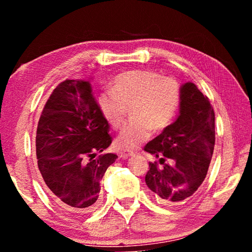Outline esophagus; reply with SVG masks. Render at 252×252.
<instances>
[{
	"label": "esophagus",
	"mask_w": 252,
	"mask_h": 252,
	"mask_svg": "<svg viewBox=\"0 0 252 252\" xmlns=\"http://www.w3.org/2000/svg\"><path fill=\"white\" fill-rule=\"evenodd\" d=\"M131 156H134V152L132 150H125L123 152H121V157L122 158H129Z\"/></svg>",
	"instance_id": "obj_1"
}]
</instances>
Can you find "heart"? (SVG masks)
Segmentation results:
<instances>
[{
	"instance_id": "b5f03b06",
	"label": "heart",
	"mask_w": 252,
	"mask_h": 252,
	"mask_svg": "<svg viewBox=\"0 0 252 252\" xmlns=\"http://www.w3.org/2000/svg\"><path fill=\"white\" fill-rule=\"evenodd\" d=\"M181 102L182 88L178 80L152 70L119 74L112 88L103 89L96 99L102 117L113 129H120L131 106L132 119L117 139L121 148H134L147 141L152 130L167 129L176 119Z\"/></svg>"
}]
</instances>
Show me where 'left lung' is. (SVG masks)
Listing matches in <instances>:
<instances>
[{
    "label": "left lung",
    "mask_w": 252,
    "mask_h": 252,
    "mask_svg": "<svg viewBox=\"0 0 252 252\" xmlns=\"http://www.w3.org/2000/svg\"><path fill=\"white\" fill-rule=\"evenodd\" d=\"M181 88L177 120L144 147V151L159 159L149 162L146 183L163 204L181 203L192 197L207 176L216 142L210 101L193 83Z\"/></svg>",
    "instance_id": "1"
}]
</instances>
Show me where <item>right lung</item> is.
Here are the masks:
<instances>
[{
    "label": "right lung",
    "mask_w": 252,
    "mask_h": 252,
    "mask_svg": "<svg viewBox=\"0 0 252 252\" xmlns=\"http://www.w3.org/2000/svg\"><path fill=\"white\" fill-rule=\"evenodd\" d=\"M109 131L90 81L65 80L54 89L37 123L35 148L46 191L60 206L78 213L95 207L100 181L118 158H96L112 142Z\"/></svg>",
    "instance_id": "right-lung-1"
}]
</instances>
